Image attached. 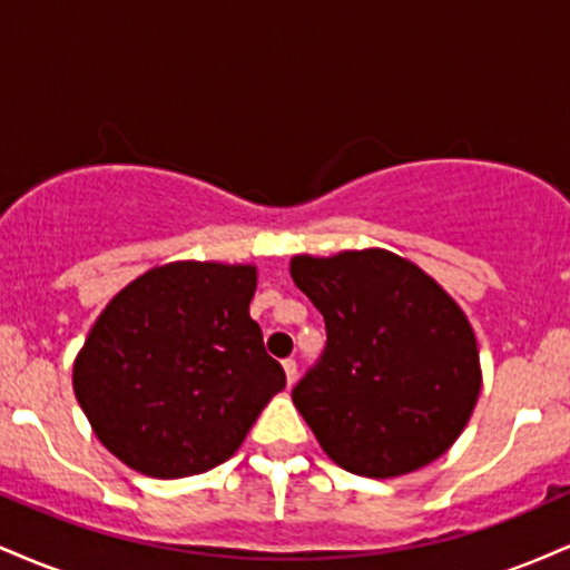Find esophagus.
Here are the masks:
<instances>
[{
  "instance_id": "34e87169",
  "label": "esophagus",
  "mask_w": 570,
  "mask_h": 570,
  "mask_svg": "<svg viewBox=\"0 0 570 570\" xmlns=\"http://www.w3.org/2000/svg\"><path fill=\"white\" fill-rule=\"evenodd\" d=\"M284 372H286V381L292 385L297 381V362H294V358H284Z\"/></svg>"
}]
</instances>
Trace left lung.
I'll list each match as a JSON object with an SVG mask.
<instances>
[{
	"instance_id": "obj_1",
	"label": "left lung",
	"mask_w": 570,
	"mask_h": 570,
	"mask_svg": "<svg viewBox=\"0 0 570 570\" xmlns=\"http://www.w3.org/2000/svg\"><path fill=\"white\" fill-rule=\"evenodd\" d=\"M326 324L292 402L324 453L372 480L415 472L458 440L480 396L472 326L417 265L383 248L294 257Z\"/></svg>"
}]
</instances>
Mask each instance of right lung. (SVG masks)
<instances>
[{
    "instance_id": "right-lung-1",
    "label": "right lung",
    "mask_w": 570,
    "mask_h": 570,
    "mask_svg": "<svg viewBox=\"0 0 570 570\" xmlns=\"http://www.w3.org/2000/svg\"><path fill=\"white\" fill-rule=\"evenodd\" d=\"M252 265L171 263L104 307L75 362L96 436L136 472L176 480L219 466L286 385L248 316Z\"/></svg>"
}]
</instances>
